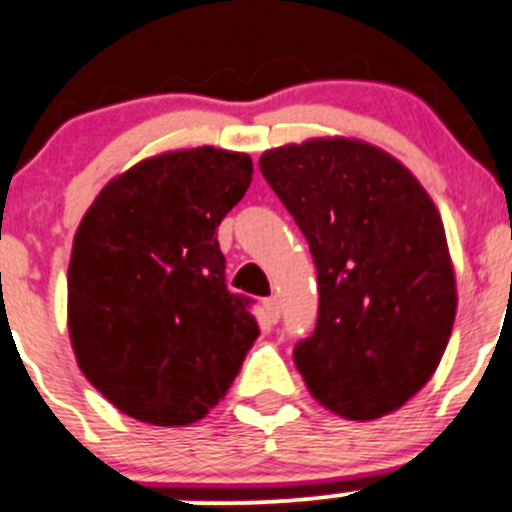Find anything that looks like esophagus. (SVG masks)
I'll list each match as a JSON object with an SVG mask.
<instances>
[{"label": "esophagus", "instance_id": "1", "mask_svg": "<svg viewBox=\"0 0 512 512\" xmlns=\"http://www.w3.org/2000/svg\"><path fill=\"white\" fill-rule=\"evenodd\" d=\"M264 314H266V321L269 324H276L281 316V306H279V299L276 296H271V299L264 301Z\"/></svg>", "mask_w": 512, "mask_h": 512}]
</instances>
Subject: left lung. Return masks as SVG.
<instances>
[{
  "label": "left lung",
  "instance_id": "8db88e82",
  "mask_svg": "<svg viewBox=\"0 0 512 512\" xmlns=\"http://www.w3.org/2000/svg\"><path fill=\"white\" fill-rule=\"evenodd\" d=\"M259 165L316 264V329L294 349L311 397L344 420L399 410L435 374L455 324L440 211L405 165L364 140L281 145Z\"/></svg>",
  "mask_w": 512,
  "mask_h": 512
}]
</instances>
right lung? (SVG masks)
<instances>
[{"label": "right lung", "instance_id": "add662e5", "mask_svg": "<svg viewBox=\"0 0 512 512\" xmlns=\"http://www.w3.org/2000/svg\"><path fill=\"white\" fill-rule=\"evenodd\" d=\"M246 153L168 150L115 175L82 216L67 269L77 367L133 420L180 427L226 397L259 337L226 289L216 228L251 186Z\"/></svg>", "mask_w": 512, "mask_h": 512}]
</instances>
